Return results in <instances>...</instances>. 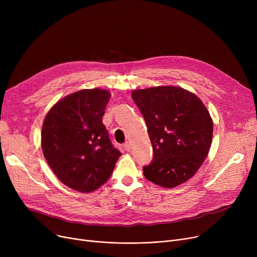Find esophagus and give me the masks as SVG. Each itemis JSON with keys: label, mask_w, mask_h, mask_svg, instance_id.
<instances>
[{"label": "esophagus", "mask_w": 257, "mask_h": 257, "mask_svg": "<svg viewBox=\"0 0 257 257\" xmlns=\"http://www.w3.org/2000/svg\"><path fill=\"white\" fill-rule=\"evenodd\" d=\"M124 149H125L127 152H129V151L131 150V144H130L129 142L125 143V145H124Z\"/></svg>", "instance_id": "esophagus-1"}]
</instances>
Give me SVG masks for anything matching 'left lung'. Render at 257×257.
Listing matches in <instances>:
<instances>
[{"label":"left lung","instance_id":"left-lung-1","mask_svg":"<svg viewBox=\"0 0 257 257\" xmlns=\"http://www.w3.org/2000/svg\"><path fill=\"white\" fill-rule=\"evenodd\" d=\"M153 147L145 177L166 188L192 178L204 163L212 140V119L195 93L177 86L132 90Z\"/></svg>","mask_w":257,"mask_h":257}]
</instances>
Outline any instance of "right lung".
<instances>
[{"label":"right lung","instance_id":"add662e5","mask_svg":"<svg viewBox=\"0 0 257 257\" xmlns=\"http://www.w3.org/2000/svg\"><path fill=\"white\" fill-rule=\"evenodd\" d=\"M109 99L106 89L79 90L59 100L44 119V156L57 178L77 192L98 190L121 155L102 123Z\"/></svg>","mask_w":257,"mask_h":257}]
</instances>
